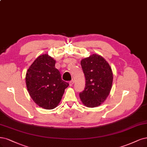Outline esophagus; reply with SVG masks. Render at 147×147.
Returning <instances> with one entry per match:
<instances>
[{"instance_id":"obj_1","label":"esophagus","mask_w":147,"mask_h":147,"mask_svg":"<svg viewBox=\"0 0 147 147\" xmlns=\"http://www.w3.org/2000/svg\"><path fill=\"white\" fill-rule=\"evenodd\" d=\"M74 80H72L70 81V82H69V86H72L74 84Z\"/></svg>"}]
</instances>
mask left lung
<instances>
[{
  "instance_id": "obj_1",
  "label": "left lung",
  "mask_w": 147,
  "mask_h": 147,
  "mask_svg": "<svg viewBox=\"0 0 147 147\" xmlns=\"http://www.w3.org/2000/svg\"><path fill=\"white\" fill-rule=\"evenodd\" d=\"M86 86L80 98L89 108L97 107L108 97L112 88L113 74L109 64L100 55L93 54L81 61Z\"/></svg>"
}]
</instances>
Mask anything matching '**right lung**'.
Listing matches in <instances>:
<instances>
[{"label":"right lung","instance_id":"1","mask_svg":"<svg viewBox=\"0 0 147 147\" xmlns=\"http://www.w3.org/2000/svg\"><path fill=\"white\" fill-rule=\"evenodd\" d=\"M55 60L48 54L40 55L30 65L25 76L28 92L33 100L45 109L56 108L69 85L55 68Z\"/></svg>","mask_w":147,"mask_h":147}]
</instances>
